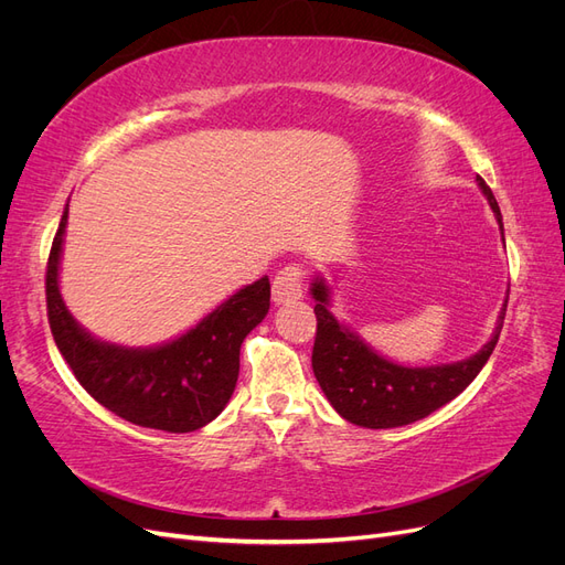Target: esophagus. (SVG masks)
<instances>
[{
  "label": "esophagus",
  "mask_w": 565,
  "mask_h": 565,
  "mask_svg": "<svg viewBox=\"0 0 565 565\" xmlns=\"http://www.w3.org/2000/svg\"><path fill=\"white\" fill-rule=\"evenodd\" d=\"M303 295V270L299 264H289L280 268L273 278V301L287 303Z\"/></svg>",
  "instance_id": "1"
}]
</instances>
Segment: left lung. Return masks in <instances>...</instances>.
I'll return each mask as SVG.
<instances>
[{
    "label": "left lung",
    "instance_id": "1",
    "mask_svg": "<svg viewBox=\"0 0 565 565\" xmlns=\"http://www.w3.org/2000/svg\"><path fill=\"white\" fill-rule=\"evenodd\" d=\"M476 183L498 216L504 241L498 200L481 177H476ZM311 285V295L316 299L313 311L318 318L311 355L316 380L337 413L355 426H365V429H393V426L413 424L457 398L488 363L500 339L507 313L504 301L498 328H494L490 341L467 361L431 367H403L374 353L361 337L330 313L328 282L316 278Z\"/></svg>",
    "mask_w": 565,
    "mask_h": 565
}]
</instances>
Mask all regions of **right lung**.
<instances>
[{"label": "right lung", "instance_id": "add662e5", "mask_svg": "<svg viewBox=\"0 0 565 565\" xmlns=\"http://www.w3.org/2000/svg\"><path fill=\"white\" fill-rule=\"evenodd\" d=\"M67 207L46 264V316L77 382L117 417L146 429L188 434L210 424L231 401L241 347L270 306L268 276L235 292L193 330L156 349H125L94 339L65 309L58 289Z\"/></svg>", "mask_w": 565, "mask_h": 565}]
</instances>
